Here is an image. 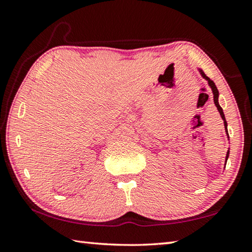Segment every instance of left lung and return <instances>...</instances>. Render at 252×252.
Returning a JSON list of instances; mask_svg holds the SVG:
<instances>
[{"label": "left lung", "mask_w": 252, "mask_h": 252, "mask_svg": "<svg viewBox=\"0 0 252 252\" xmlns=\"http://www.w3.org/2000/svg\"><path fill=\"white\" fill-rule=\"evenodd\" d=\"M200 74L203 75V77H204V78H205L206 80H208V84H209V86H210V88H212L213 94H214V102H215V104H216V107H217V109H218L219 113H220L221 119L223 120V123H225V127H226V132H227V122H226V119H225V114H223L222 109H221L220 106H219V103H218V90H217V87H216V85H215V82H214L213 80H210V79L208 78V77H206V75L204 74V72H203L202 70H200ZM227 134H228V132H227ZM228 157H229V150H228L227 155H226V162H227Z\"/></svg>", "instance_id": "8db88e82"}]
</instances>
